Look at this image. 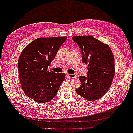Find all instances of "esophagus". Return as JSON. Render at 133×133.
Returning a JSON list of instances; mask_svg holds the SVG:
<instances>
[{
  "label": "esophagus",
  "mask_w": 133,
  "mask_h": 133,
  "mask_svg": "<svg viewBox=\"0 0 133 133\" xmlns=\"http://www.w3.org/2000/svg\"><path fill=\"white\" fill-rule=\"evenodd\" d=\"M66 76L70 78H76L77 77L76 75H75V74H68Z\"/></svg>",
  "instance_id": "obj_1"
}]
</instances>
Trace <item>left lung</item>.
Returning <instances> with one entry per match:
<instances>
[{
    "mask_svg": "<svg viewBox=\"0 0 133 133\" xmlns=\"http://www.w3.org/2000/svg\"><path fill=\"white\" fill-rule=\"evenodd\" d=\"M82 62L88 63L87 76L79 77L81 86L76 92L87 100L101 98L111 87L115 74L114 57L111 48L92 36H76Z\"/></svg>",
    "mask_w": 133,
    "mask_h": 133,
    "instance_id": "obj_1",
    "label": "left lung"
}]
</instances>
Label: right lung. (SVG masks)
<instances>
[{
    "mask_svg": "<svg viewBox=\"0 0 133 133\" xmlns=\"http://www.w3.org/2000/svg\"><path fill=\"white\" fill-rule=\"evenodd\" d=\"M66 37L39 38L29 43L19 56V77L25 95L38 103H46L56 96L65 73L48 70Z\"/></svg>",
    "mask_w": 133,
    "mask_h": 133,
    "instance_id": "add662e5",
    "label": "right lung"
}]
</instances>
